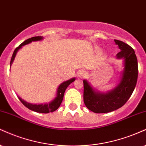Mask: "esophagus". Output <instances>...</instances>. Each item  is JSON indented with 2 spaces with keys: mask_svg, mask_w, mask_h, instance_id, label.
Masks as SVG:
<instances>
[{
  "mask_svg": "<svg viewBox=\"0 0 146 146\" xmlns=\"http://www.w3.org/2000/svg\"><path fill=\"white\" fill-rule=\"evenodd\" d=\"M85 74H86V73H85V72L84 71V70H80L77 74V75H78V76L79 77V78H83L84 76H85Z\"/></svg>",
  "mask_w": 146,
  "mask_h": 146,
  "instance_id": "34e87169",
  "label": "esophagus"
}]
</instances>
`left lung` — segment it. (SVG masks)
I'll return each mask as SVG.
<instances>
[{
  "label": "left lung",
  "instance_id": "obj_1",
  "mask_svg": "<svg viewBox=\"0 0 146 146\" xmlns=\"http://www.w3.org/2000/svg\"><path fill=\"white\" fill-rule=\"evenodd\" d=\"M114 41L121 50L116 57L124 59V68L119 84L113 90L102 93L83 80L84 103L87 109L96 113L111 112L122 107L131 96L137 81L138 63L135 50L126 43Z\"/></svg>",
  "mask_w": 146,
  "mask_h": 146
}]
</instances>
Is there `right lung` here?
I'll return each mask as SVG.
<instances>
[{
	"mask_svg": "<svg viewBox=\"0 0 146 146\" xmlns=\"http://www.w3.org/2000/svg\"><path fill=\"white\" fill-rule=\"evenodd\" d=\"M42 39H43V37L37 36V37H33L31 38H29L28 39H27V40H25L24 42H22L18 47H17L15 49L14 52H13V54H12L11 61H10V68H11L12 63H13V60L15 59V56L16 55V53L19 50V49L21 48L23 46L30 44L31 42L42 40ZM74 80L75 78H73L61 83L59 86V87H58L57 91H56V96L55 97V98H54L52 101H51L50 102H49V103L44 104H33L26 102V101L22 100L21 98H20L19 96L18 98L26 107H27L28 109H29L31 111H35V112L37 113H48L50 112H53V111H56V109L59 107V106L61 105L63 98V96H64L65 91H66L67 87H68V85H69L70 83H72V82L74 81Z\"/></svg>",
	"mask_w": 146,
	"mask_h": 146,
	"instance_id": "1",
	"label": "right lung"
}]
</instances>
